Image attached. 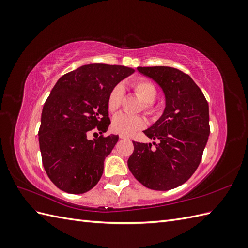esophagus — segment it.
I'll return each mask as SVG.
<instances>
[{"instance_id":"esophagus-1","label":"esophagus","mask_w":248,"mask_h":248,"mask_svg":"<svg viewBox=\"0 0 248 248\" xmlns=\"http://www.w3.org/2000/svg\"><path fill=\"white\" fill-rule=\"evenodd\" d=\"M120 139H122V140H129V138H128V137L123 136V134H120Z\"/></svg>"}]
</instances>
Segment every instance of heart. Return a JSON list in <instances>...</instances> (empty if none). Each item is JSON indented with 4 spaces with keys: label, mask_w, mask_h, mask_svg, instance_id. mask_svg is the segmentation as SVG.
Masks as SVG:
<instances>
[{
    "label": "heart",
    "mask_w": 248,
    "mask_h": 248,
    "mask_svg": "<svg viewBox=\"0 0 248 248\" xmlns=\"http://www.w3.org/2000/svg\"><path fill=\"white\" fill-rule=\"evenodd\" d=\"M139 98L142 101V110L147 115L154 116L157 112V107L154 102L158 90L151 80L147 78H138L133 80L130 84ZM122 98V87L120 85L115 86L110 90L108 97V108L110 112H115L121 104ZM146 125L145 119L140 116H129L121 112L114 117L111 122V129L117 133L123 134V136H129L134 131L144 128Z\"/></svg>",
    "instance_id": "b5f03b06"
}]
</instances>
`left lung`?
<instances>
[{"label": "left lung", "instance_id": "obj_1", "mask_svg": "<svg viewBox=\"0 0 248 248\" xmlns=\"http://www.w3.org/2000/svg\"><path fill=\"white\" fill-rule=\"evenodd\" d=\"M166 95L163 115L144 133L156 144L132 141L128 168L140 183L154 190L182 185L198 169L210 134L209 106L188 74L168 66L138 67Z\"/></svg>", "mask_w": 248, "mask_h": 248}]
</instances>
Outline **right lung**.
Returning a JSON list of instances; mask_svg holds the SVG:
<instances>
[{"instance_id":"obj_1","label":"right lung","mask_w":248,"mask_h":248,"mask_svg":"<svg viewBox=\"0 0 248 248\" xmlns=\"http://www.w3.org/2000/svg\"><path fill=\"white\" fill-rule=\"evenodd\" d=\"M134 72L121 65L89 64L60 78L43 106L38 131L43 168L59 189L85 193L98 183L104 159L119 140L104 137L110 120L108 97ZM93 129L101 136L87 139Z\"/></svg>"}]
</instances>
